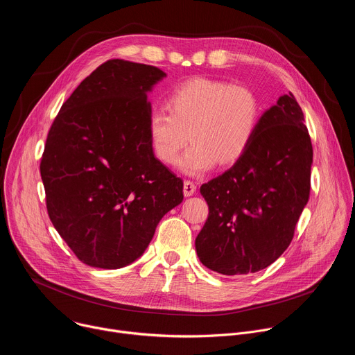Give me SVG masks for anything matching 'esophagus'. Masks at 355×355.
<instances>
[{"instance_id":"1","label":"esophagus","mask_w":355,"mask_h":355,"mask_svg":"<svg viewBox=\"0 0 355 355\" xmlns=\"http://www.w3.org/2000/svg\"><path fill=\"white\" fill-rule=\"evenodd\" d=\"M195 191H196V185H195L192 181H189V180L184 181V195H185V196L193 195Z\"/></svg>"}]
</instances>
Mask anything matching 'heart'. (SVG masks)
I'll use <instances>...</instances> for the list:
<instances>
[{"label": "heart", "mask_w": 355, "mask_h": 355, "mask_svg": "<svg viewBox=\"0 0 355 355\" xmlns=\"http://www.w3.org/2000/svg\"><path fill=\"white\" fill-rule=\"evenodd\" d=\"M166 108L148 116L147 133L155 156L167 166L180 162L185 174L200 175L218 163H237L256 137L261 121V99L245 85L223 80L192 77L167 96ZM190 137L188 138L187 136Z\"/></svg>", "instance_id": "1"}]
</instances>
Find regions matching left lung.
Segmentation results:
<instances>
[{"label":"left lung","instance_id":"1","mask_svg":"<svg viewBox=\"0 0 355 355\" xmlns=\"http://www.w3.org/2000/svg\"><path fill=\"white\" fill-rule=\"evenodd\" d=\"M313 148L292 92L264 112L245 155L202 184L209 207L196 236L200 263L223 275H245L272 264L288 248L308 204Z\"/></svg>","mask_w":355,"mask_h":355}]
</instances>
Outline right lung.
<instances>
[{"mask_svg":"<svg viewBox=\"0 0 355 355\" xmlns=\"http://www.w3.org/2000/svg\"><path fill=\"white\" fill-rule=\"evenodd\" d=\"M167 74L112 59L62 105L40 160L50 220L76 257L105 270L139 259L184 182L155 157L147 92Z\"/></svg>","mask_w":355,"mask_h":355,"instance_id":"right-lung-1","label":"right lung"}]
</instances>
